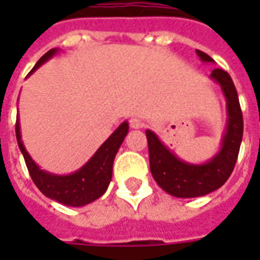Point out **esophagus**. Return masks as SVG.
<instances>
[{
  "label": "esophagus",
  "instance_id": "esophagus-1",
  "mask_svg": "<svg viewBox=\"0 0 260 260\" xmlns=\"http://www.w3.org/2000/svg\"><path fill=\"white\" fill-rule=\"evenodd\" d=\"M129 125L131 128H134V129H141V128H143L145 122H143V119H141L139 117H132V118L129 119Z\"/></svg>",
  "mask_w": 260,
  "mask_h": 260
}]
</instances>
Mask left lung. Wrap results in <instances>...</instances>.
Wrapping results in <instances>:
<instances>
[{
	"label": "left lung",
	"instance_id": "8db88e82",
	"mask_svg": "<svg viewBox=\"0 0 260 260\" xmlns=\"http://www.w3.org/2000/svg\"><path fill=\"white\" fill-rule=\"evenodd\" d=\"M196 54L205 64L214 62L212 57L199 50ZM210 79L220 86L227 113L225 131L214 156L205 163H188L170 150L153 131L146 129L150 173L157 185L175 198H199L216 191L229 180L237 163L244 132L238 94L233 79L223 69H213Z\"/></svg>",
	"mask_w": 260,
	"mask_h": 260
}]
</instances>
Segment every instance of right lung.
Masks as SVG:
<instances>
[{
  "mask_svg": "<svg viewBox=\"0 0 260 260\" xmlns=\"http://www.w3.org/2000/svg\"><path fill=\"white\" fill-rule=\"evenodd\" d=\"M58 51V48H53L47 51L37 61V64L33 67L26 78H29L33 72H36L37 69L44 62H47L48 59L53 58ZM15 131H16L18 146L23 154L29 174L43 195L58 203H62L65 206L82 207L102 198L107 191L110 181L113 178L114 158L129 131V124L128 121L119 124L118 128L103 142V145L97 149L96 153L80 169L71 174H54L46 171L31 158L22 141L19 115L16 117Z\"/></svg>",
  "mask_w": 260,
  "mask_h": 260,
  "instance_id": "1",
  "label": "right lung"
}]
</instances>
